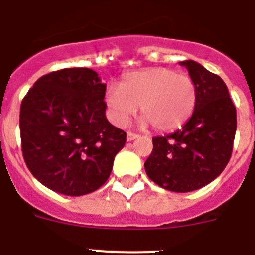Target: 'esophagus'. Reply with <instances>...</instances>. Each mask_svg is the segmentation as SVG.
I'll return each instance as SVG.
<instances>
[{"label": "esophagus", "mask_w": 255, "mask_h": 255, "mask_svg": "<svg viewBox=\"0 0 255 255\" xmlns=\"http://www.w3.org/2000/svg\"><path fill=\"white\" fill-rule=\"evenodd\" d=\"M136 137H139V135L135 134V132L128 131V134H126V140H128V141H132V140H135Z\"/></svg>", "instance_id": "obj_1"}]
</instances>
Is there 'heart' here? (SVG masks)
Returning <instances> with one entry per match:
<instances>
[{
	"label": "heart",
	"mask_w": 255,
	"mask_h": 255,
	"mask_svg": "<svg viewBox=\"0 0 255 255\" xmlns=\"http://www.w3.org/2000/svg\"><path fill=\"white\" fill-rule=\"evenodd\" d=\"M105 101L118 125L129 123L140 106L145 123L167 131L191 118L197 102V88L191 77L173 69L153 68L129 74L120 88L110 87Z\"/></svg>",
	"instance_id": "heart-1"
}]
</instances>
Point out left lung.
<instances>
[{"label": "left lung", "mask_w": 255, "mask_h": 255, "mask_svg": "<svg viewBox=\"0 0 255 255\" xmlns=\"http://www.w3.org/2000/svg\"><path fill=\"white\" fill-rule=\"evenodd\" d=\"M186 67L197 88L192 116L182 129L153 137L145 172L158 186L172 192L202 188L221 174L229 163L237 131V109L225 82L195 60Z\"/></svg>", "instance_id": "left-lung-1"}]
</instances>
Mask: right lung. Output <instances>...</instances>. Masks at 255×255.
<instances>
[{
  "mask_svg": "<svg viewBox=\"0 0 255 255\" xmlns=\"http://www.w3.org/2000/svg\"><path fill=\"white\" fill-rule=\"evenodd\" d=\"M106 85L90 68L40 77L20 107L21 148L32 176L67 196H83L107 181L126 132L106 119Z\"/></svg>",
  "mask_w": 255,
  "mask_h": 255,
  "instance_id": "right-lung-1",
  "label": "right lung"
}]
</instances>
